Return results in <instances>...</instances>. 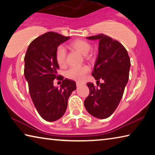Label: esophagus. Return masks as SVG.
I'll return each mask as SVG.
<instances>
[{
  "mask_svg": "<svg viewBox=\"0 0 155 155\" xmlns=\"http://www.w3.org/2000/svg\"><path fill=\"white\" fill-rule=\"evenodd\" d=\"M76 85H77V87H80V86L81 85V83H78V82H77V83H76Z\"/></svg>",
  "mask_w": 155,
  "mask_h": 155,
  "instance_id": "1",
  "label": "esophagus"
}]
</instances>
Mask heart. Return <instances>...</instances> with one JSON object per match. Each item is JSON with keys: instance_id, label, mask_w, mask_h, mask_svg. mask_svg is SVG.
<instances>
[{"instance_id": "b5f03b06", "label": "heart", "mask_w": 155, "mask_h": 155, "mask_svg": "<svg viewBox=\"0 0 155 155\" xmlns=\"http://www.w3.org/2000/svg\"><path fill=\"white\" fill-rule=\"evenodd\" d=\"M70 47L74 48L82 54L83 55H86L90 51L91 48L90 44L87 43V41L81 40H76L72 41L70 44ZM56 60L57 64H59L60 67H64L66 64V51L64 46H60L57 48L56 51ZM89 68L86 65H81V66H74L70 68L65 73L67 78L70 79L74 80L77 82H81L85 78V75L89 72Z\"/></svg>"}]
</instances>
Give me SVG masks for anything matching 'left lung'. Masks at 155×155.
<instances>
[{"label":"left lung","instance_id":"left-lung-1","mask_svg":"<svg viewBox=\"0 0 155 155\" xmlns=\"http://www.w3.org/2000/svg\"><path fill=\"white\" fill-rule=\"evenodd\" d=\"M87 39L99 40L98 56L91 73L98 87L87 83L90 94L84 105L92 116L105 119L115 111L122 98L129 77L130 58L122 44L106 35L99 34ZM101 79L104 82L98 85Z\"/></svg>","mask_w":155,"mask_h":155}]
</instances>
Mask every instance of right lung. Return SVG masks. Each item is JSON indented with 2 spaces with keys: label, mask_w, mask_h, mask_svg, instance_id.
<instances>
[{
  "label": "right lung",
  "mask_w": 155,
  "mask_h": 155,
  "mask_svg": "<svg viewBox=\"0 0 155 155\" xmlns=\"http://www.w3.org/2000/svg\"><path fill=\"white\" fill-rule=\"evenodd\" d=\"M69 39L54 32L44 33L29 44L25 57L24 74L31 99L40 116L48 122L64 115L68 98L77 89L75 81L67 78L62 81L60 88L53 85V81L59 77L57 47Z\"/></svg>",
  "instance_id": "add662e5"
}]
</instances>
